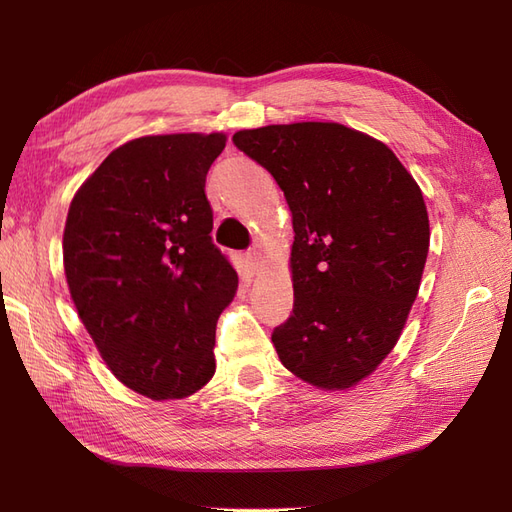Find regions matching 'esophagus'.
<instances>
[{"label":"esophagus","instance_id":"obj_1","mask_svg":"<svg viewBox=\"0 0 512 512\" xmlns=\"http://www.w3.org/2000/svg\"><path fill=\"white\" fill-rule=\"evenodd\" d=\"M245 262L252 271H258L262 267V254L256 250V247H252V250H247L245 254Z\"/></svg>","mask_w":512,"mask_h":512}]
</instances>
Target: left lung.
Instances as JSON below:
<instances>
[{
    "label": "left lung",
    "mask_w": 512,
    "mask_h": 512,
    "mask_svg": "<svg viewBox=\"0 0 512 512\" xmlns=\"http://www.w3.org/2000/svg\"><path fill=\"white\" fill-rule=\"evenodd\" d=\"M232 143L269 170L292 213L294 305L273 329L277 356L318 389H350L393 350L421 286V188L389 147L342 123L241 130Z\"/></svg>",
    "instance_id": "left-lung-1"
}]
</instances>
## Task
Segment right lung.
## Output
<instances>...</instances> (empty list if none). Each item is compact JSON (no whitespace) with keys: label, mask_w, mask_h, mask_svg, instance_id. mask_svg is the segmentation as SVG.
<instances>
[{"label":"right lung","mask_w":512,"mask_h":512,"mask_svg":"<svg viewBox=\"0 0 512 512\" xmlns=\"http://www.w3.org/2000/svg\"><path fill=\"white\" fill-rule=\"evenodd\" d=\"M226 136H143L74 194L66 280L104 363L149 399H183L215 374V324L237 271L211 241L205 181Z\"/></svg>","instance_id":"1"}]
</instances>
